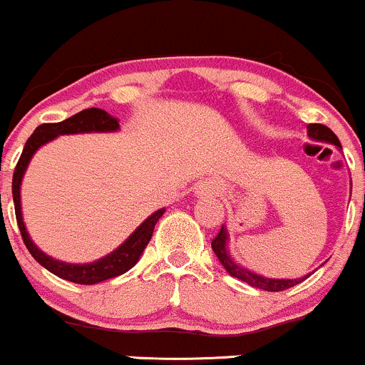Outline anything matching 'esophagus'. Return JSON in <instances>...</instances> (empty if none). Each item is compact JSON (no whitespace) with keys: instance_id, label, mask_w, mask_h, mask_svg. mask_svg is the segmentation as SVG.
<instances>
[{"instance_id":"obj_1","label":"esophagus","mask_w":365,"mask_h":365,"mask_svg":"<svg viewBox=\"0 0 365 365\" xmlns=\"http://www.w3.org/2000/svg\"><path fill=\"white\" fill-rule=\"evenodd\" d=\"M196 192L197 196H213V194H219V187L212 183H201Z\"/></svg>"}]
</instances>
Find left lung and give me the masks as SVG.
<instances>
[{
    "instance_id": "1",
    "label": "left lung",
    "mask_w": 365,
    "mask_h": 365,
    "mask_svg": "<svg viewBox=\"0 0 365 365\" xmlns=\"http://www.w3.org/2000/svg\"><path fill=\"white\" fill-rule=\"evenodd\" d=\"M307 132H309V138H312L314 141H323V143H330V145H336L337 148H341V143L339 139H337V135L334 134L332 130H330L329 127H325V125L322 123H309L307 125ZM227 231L226 227H220L219 235H217L215 238L212 240V249L213 252L217 254V257H219V261L222 263V267L226 268V272L230 275H233V277L240 279V281L247 282L249 286H252V288H257V289H264V292H284V289L288 288H293V286L300 284L302 281H305V279L309 277V275H305V277L302 279H268V277H263V275H257L254 274V272L247 270L245 267H242V264H238L237 261H233V257L230 256V252H227Z\"/></svg>"
}]
</instances>
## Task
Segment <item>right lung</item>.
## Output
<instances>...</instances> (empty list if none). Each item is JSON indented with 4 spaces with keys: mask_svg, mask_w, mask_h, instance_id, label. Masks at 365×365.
<instances>
[{
    "mask_svg": "<svg viewBox=\"0 0 365 365\" xmlns=\"http://www.w3.org/2000/svg\"><path fill=\"white\" fill-rule=\"evenodd\" d=\"M120 128L116 118H113L111 114L106 113L104 109L90 108L84 109V111L73 114V116L67 118V120L60 121V123H42L35 128L31 135L26 141L23 153H21L19 162L16 165V171H14L12 178V194H14V205H16V219L17 226H19L21 237H23L24 245L28 247L29 254L42 264L43 268L51 272V274L58 275V277L65 279V281L77 282V284H97V282L108 281V279L118 277V275L125 274L127 270H130L135 263L141 257L143 251L148 245L150 238H152L153 230H155V224L159 222L162 213L165 212L164 208L157 210L155 213L148 217L116 251L108 254L106 257H101L98 261L93 263H84V264H72V263H63V261H58L54 257L47 256L33 244V240L29 238L28 231H26L24 220H23V212H21V182H23V176L26 168H28L29 160L35 155L36 150L40 148L46 143L53 141L54 138L63 134H83V132H114Z\"/></svg>",
    "mask_w": 365,
    "mask_h": 365,
    "instance_id": "add662e5",
    "label": "right lung"
}]
</instances>
